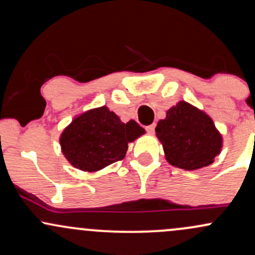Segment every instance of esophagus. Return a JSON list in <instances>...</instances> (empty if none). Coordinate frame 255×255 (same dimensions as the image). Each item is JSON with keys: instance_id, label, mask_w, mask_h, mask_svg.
Wrapping results in <instances>:
<instances>
[{"instance_id": "esophagus-1", "label": "esophagus", "mask_w": 255, "mask_h": 255, "mask_svg": "<svg viewBox=\"0 0 255 255\" xmlns=\"http://www.w3.org/2000/svg\"><path fill=\"white\" fill-rule=\"evenodd\" d=\"M154 127H156V125H150V126H147V127H146V131H147V133H150V134H153Z\"/></svg>"}]
</instances>
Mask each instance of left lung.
I'll return each mask as SVG.
<instances>
[{"mask_svg": "<svg viewBox=\"0 0 255 255\" xmlns=\"http://www.w3.org/2000/svg\"><path fill=\"white\" fill-rule=\"evenodd\" d=\"M156 134L171 165L195 170L213 163L222 148V135L204 111L186 102L166 111L157 124Z\"/></svg>", "mask_w": 255, "mask_h": 255, "instance_id": "obj_1", "label": "left lung"}]
</instances>
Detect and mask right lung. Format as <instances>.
<instances>
[{
  "label": "right lung",
  "mask_w": 255,
  "mask_h": 255,
  "mask_svg": "<svg viewBox=\"0 0 255 255\" xmlns=\"http://www.w3.org/2000/svg\"><path fill=\"white\" fill-rule=\"evenodd\" d=\"M145 133L135 121L124 124L107 107L81 114L61 134L64 157L75 168L97 171L111 163L122 160L128 142Z\"/></svg>",
  "instance_id": "right-lung-1"
}]
</instances>
